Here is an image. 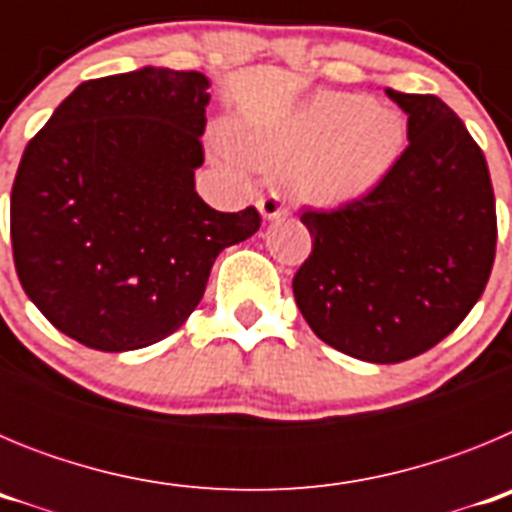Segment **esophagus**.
Returning <instances> with one entry per match:
<instances>
[{
	"label": "esophagus",
	"mask_w": 512,
	"mask_h": 512,
	"mask_svg": "<svg viewBox=\"0 0 512 512\" xmlns=\"http://www.w3.org/2000/svg\"><path fill=\"white\" fill-rule=\"evenodd\" d=\"M256 207H259V212L264 220H279L282 215H287V207H284L282 197H279L277 192H269V194H264V197H259Z\"/></svg>",
	"instance_id": "obj_1"
}]
</instances>
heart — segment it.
I'll use <instances>...</instances> for the list:
<instances>
[{
	"label": "heart",
	"instance_id": "b5f03b06",
	"mask_svg": "<svg viewBox=\"0 0 512 512\" xmlns=\"http://www.w3.org/2000/svg\"><path fill=\"white\" fill-rule=\"evenodd\" d=\"M243 156L259 166L289 169L302 200L346 205L372 192L405 148V120L361 94L312 97L282 130L238 138Z\"/></svg>",
	"mask_w": 512,
	"mask_h": 512
}]
</instances>
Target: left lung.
<instances>
[{
  "mask_svg": "<svg viewBox=\"0 0 512 512\" xmlns=\"http://www.w3.org/2000/svg\"><path fill=\"white\" fill-rule=\"evenodd\" d=\"M387 97L408 115V148L361 200L305 210L312 253L292 279L315 336L341 354L397 364L467 318L495 261L485 153L436 94Z\"/></svg>",
  "mask_w": 512,
  "mask_h": 512,
  "instance_id": "obj_1",
  "label": "left lung"
}]
</instances>
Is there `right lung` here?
I'll return each instance as SVG.
<instances>
[{
    "label": "right lung",
    "mask_w": 512,
    "mask_h": 512,
    "mask_svg": "<svg viewBox=\"0 0 512 512\" xmlns=\"http://www.w3.org/2000/svg\"><path fill=\"white\" fill-rule=\"evenodd\" d=\"M210 81L143 66L89 79L27 143L9 197L25 295L97 351L171 336L205 295L223 248L251 238L256 207L217 212L194 189Z\"/></svg>",
    "instance_id": "1"
}]
</instances>
